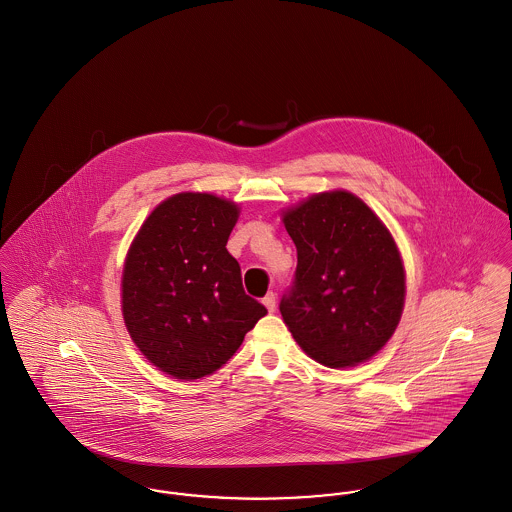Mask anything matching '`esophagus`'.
<instances>
[{
  "label": "esophagus",
  "instance_id": "esophagus-1",
  "mask_svg": "<svg viewBox=\"0 0 512 512\" xmlns=\"http://www.w3.org/2000/svg\"><path fill=\"white\" fill-rule=\"evenodd\" d=\"M263 304L267 306L269 312H275V308H277V294H275V292H269V294L263 298Z\"/></svg>",
  "mask_w": 512,
  "mask_h": 512
}]
</instances>
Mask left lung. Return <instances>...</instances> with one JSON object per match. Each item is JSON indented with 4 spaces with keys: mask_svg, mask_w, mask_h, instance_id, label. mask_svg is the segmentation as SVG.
<instances>
[{
    "mask_svg": "<svg viewBox=\"0 0 512 512\" xmlns=\"http://www.w3.org/2000/svg\"><path fill=\"white\" fill-rule=\"evenodd\" d=\"M298 265L281 298L292 338L318 363L351 367L397 328L404 269L381 220L349 192H324L284 214Z\"/></svg>",
    "mask_w": 512,
    "mask_h": 512,
    "instance_id": "8db88e82",
    "label": "left lung"
}]
</instances>
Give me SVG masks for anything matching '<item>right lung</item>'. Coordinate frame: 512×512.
<instances>
[{"label": "right lung", "instance_id": "1", "mask_svg": "<svg viewBox=\"0 0 512 512\" xmlns=\"http://www.w3.org/2000/svg\"><path fill=\"white\" fill-rule=\"evenodd\" d=\"M239 208L212 194H176L141 226L125 259L123 320L161 371L202 379L228 363L267 308L245 294L226 249Z\"/></svg>", "mask_w": 512, "mask_h": 512}]
</instances>
